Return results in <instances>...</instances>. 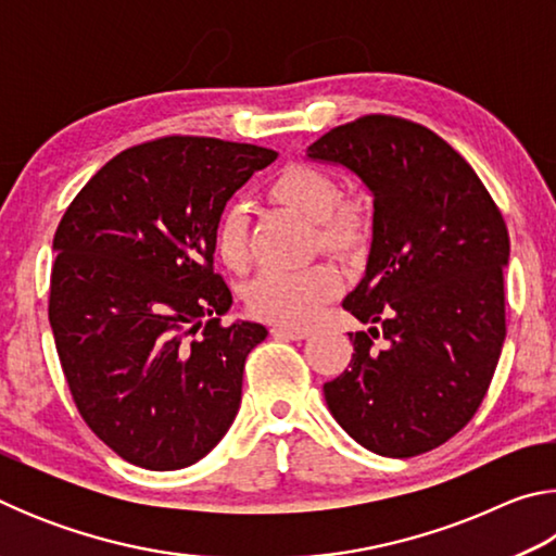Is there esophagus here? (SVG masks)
Here are the masks:
<instances>
[{"instance_id": "34e87169", "label": "esophagus", "mask_w": 556, "mask_h": 556, "mask_svg": "<svg viewBox=\"0 0 556 556\" xmlns=\"http://www.w3.org/2000/svg\"><path fill=\"white\" fill-rule=\"evenodd\" d=\"M271 336H275V338H291V341H304V338L312 336V331H308V328H301V326L275 324V326H271Z\"/></svg>"}]
</instances>
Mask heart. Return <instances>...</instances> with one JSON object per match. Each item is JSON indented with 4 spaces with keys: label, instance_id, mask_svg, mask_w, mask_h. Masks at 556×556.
I'll return each instance as SVG.
<instances>
[{
    "label": "heart",
    "instance_id": "obj_1",
    "mask_svg": "<svg viewBox=\"0 0 556 556\" xmlns=\"http://www.w3.org/2000/svg\"><path fill=\"white\" fill-rule=\"evenodd\" d=\"M271 195L289 208L318 223V238L328 250H353L363 235L361 205L341 199L336 178L312 164H287L271 178ZM215 252L230 269L248 265V215L240 203L223 211L215 225ZM343 289V275L328 262L301 269H267L244 289L250 314L265 321L301 326L314 321Z\"/></svg>",
    "mask_w": 556,
    "mask_h": 556
}]
</instances>
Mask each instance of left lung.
<instances>
[{"label": "left lung", "mask_w": 556, "mask_h": 556, "mask_svg": "<svg viewBox=\"0 0 556 556\" xmlns=\"http://www.w3.org/2000/svg\"><path fill=\"white\" fill-rule=\"evenodd\" d=\"M308 156L351 168L375 205L368 269L343 299L370 331L351 333L326 404L372 454H427L473 419L503 351V213L466 159L412 119L363 115Z\"/></svg>", "instance_id": "obj_1"}]
</instances>
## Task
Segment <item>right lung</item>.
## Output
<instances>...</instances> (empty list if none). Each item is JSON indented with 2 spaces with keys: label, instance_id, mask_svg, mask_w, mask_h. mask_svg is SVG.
<instances>
[{
  "label": "right lung",
  "instance_id": "add662e5",
  "mask_svg": "<svg viewBox=\"0 0 556 556\" xmlns=\"http://www.w3.org/2000/svg\"><path fill=\"white\" fill-rule=\"evenodd\" d=\"M275 149L172 135L119 152L80 188L53 238L49 321L80 417L149 470L195 464L230 429L242 370L267 338L223 324L215 225Z\"/></svg>",
  "mask_w": 556,
  "mask_h": 556
}]
</instances>
